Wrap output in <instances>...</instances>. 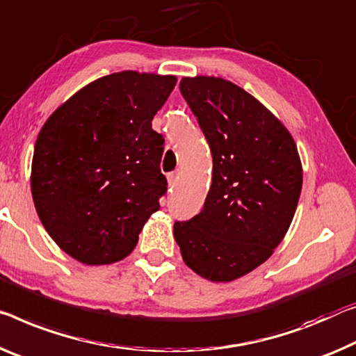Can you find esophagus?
I'll list each match as a JSON object with an SVG mask.
<instances>
[{
	"label": "esophagus",
	"mask_w": 356,
	"mask_h": 356,
	"mask_svg": "<svg viewBox=\"0 0 356 356\" xmlns=\"http://www.w3.org/2000/svg\"><path fill=\"white\" fill-rule=\"evenodd\" d=\"M167 179H168V184H170V188H173L175 184L178 181V172H172L167 175Z\"/></svg>",
	"instance_id": "1"
}]
</instances>
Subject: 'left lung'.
<instances>
[{
    "label": "left lung",
    "mask_w": 356,
    "mask_h": 356,
    "mask_svg": "<svg viewBox=\"0 0 356 356\" xmlns=\"http://www.w3.org/2000/svg\"><path fill=\"white\" fill-rule=\"evenodd\" d=\"M179 92L209 141L213 177L199 215L177 221L186 266L211 282H232L270 258L302 189L298 147L253 95L221 78H183Z\"/></svg>",
    "instance_id": "8db88e82"
}]
</instances>
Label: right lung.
<instances>
[{
    "instance_id": "obj_1",
    "label": "right lung",
    "mask_w": 356,
    "mask_h": 356,
    "mask_svg": "<svg viewBox=\"0 0 356 356\" xmlns=\"http://www.w3.org/2000/svg\"><path fill=\"white\" fill-rule=\"evenodd\" d=\"M175 76L122 71L94 81L65 102L41 129L31 194L42 226L65 253L100 266L132 253L167 193L163 136L152 118Z\"/></svg>"
}]
</instances>
